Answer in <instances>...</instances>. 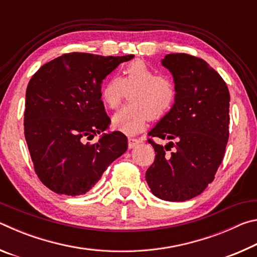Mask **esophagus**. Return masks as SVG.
Segmentation results:
<instances>
[{"instance_id":"esophagus-1","label":"esophagus","mask_w":257,"mask_h":257,"mask_svg":"<svg viewBox=\"0 0 257 257\" xmlns=\"http://www.w3.org/2000/svg\"><path fill=\"white\" fill-rule=\"evenodd\" d=\"M139 143H141V139H138V138H132L130 137L129 138V141H128V146H129V149H134V147H136Z\"/></svg>"}]
</instances>
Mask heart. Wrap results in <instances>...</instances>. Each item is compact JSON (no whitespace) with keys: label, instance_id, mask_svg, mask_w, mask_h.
Returning a JSON list of instances; mask_svg holds the SVG:
<instances>
[{"label":"heart","instance_id":"obj_1","mask_svg":"<svg viewBox=\"0 0 257 257\" xmlns=\"http://www.w3.org/2000/svg\"><path fill=\"white\" fill-rule=\"evenodd\" d=\"M130 90V104L112 116L113 128L128 135L142 132L150 118H162L177 97V86L172 78L158 75L143 60L125 64L120 78L113 77L106 81L101 92L102 101L107 107L116 108Z\"/></svg>","mask_w":257,"mask_h":257}]
</instances>
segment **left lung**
<instances>
[{
  "label": "left lung",
  "mask_w": 257,
  "mask_h": 257,
  "mask_svg": "<svg viewBox=\"0 0 257 257\" xmlns=\"http://www.w3.org/2000/svg\"><path fill=\"white\" fill-rule=\"evenodd\" d=\"M161 62L172 73L177 97L149 133L169 143L163 146L149 139L155 160L145 178L156 197L184 202L203 193L222 162L229 138L230 95L224 80L202 59L173 53Z\"/></svg>",
  "instance_id": "obj_1"
}]
</instances>
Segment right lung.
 I'll use <instances>...</instances> for the list:
<instances>
[{
  "instance_id": "1",
  "label": "right lung",
  "mask_w": 257,
  "mask_h": 257,
  "mask_svg": "<svg viewBox=\"0 0 257 257\" xmlns=\"http://www.w3.org/2000/svg\"><path fill=\"white\" fill-rule=\"evenodd\" d=\"M134 55L67 53L38 69L26 90L25 138L35 172L56 194L79 196L101 179L128 149L120 132L108 128L101 99L103 79Z\"/></svg>"
}]
</instances>
